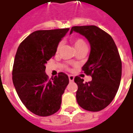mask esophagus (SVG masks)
Segmentation results:
<instances>
[{"label":"esophagus","instance_id":"34e87169","mask_svg":"<svg viewBox=\"0 0 133 133\" xmlns=\"http://www.w3.org/2000/svg\"><path fill=\"white\" fill-rule=\"evenodd\" d=\"M69 79L70 82H73L74 79V77L73 75H69Z\"/></svg>","mask_w":133,"mask_h":133}]
</instances>
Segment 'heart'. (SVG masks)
<instances>
[{
  "instance_id": "obj_1",
  "label": "heart",
  "mask_w": 133,
  "mask_h": 133,
  "mask_svg": "<svg viewBox=\"0 0 133 133\" xmlns=\"http://www.w3.org/2000/svg\"><path fill=\"white\" fill-rule=\"evenodd\" d=\"M73 43H74V47L75 49H77V51L78 49H79L81 48L82 47H85L87 46L86 42L84 41V39L81 38H76L73 39ZM61 47V44H59L57 45V47H56V51H59V49Z\"/></svg>"
}]
</instances>
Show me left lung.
<instances>
[{"instance_id":"left-lung-1","label":"left lung","mask_w":133,"mask_h":133,"mask_svg":"<svg viewBox=\"0 0 133 133\" xmlns=\"http://www.w3.org/2000/svg\"><path fill=\"white\" fill-rule=\"evenodd\" d=\"M73 31L84 36L91 51L82 71L92 79L84 82L74 77L78 86L76 94L78 104L84 110L98 112L113 100L119 88L122 76V62L115 41L110 34L95 26H73Z\"/></svg>"}]
</instances>
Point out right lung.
<instances>
[{
  "label": "right lung",
  "mask_w": 133,
  "mask_h": 133,
  "mask_svg": "<svg viewBox=\"0 0 133 133\" xmlns=\"http://www.w3.org/2000/svg\"><path fill=\"white\" fill-rule=\"evenodd\" d=\"M69 30L36 31L17 49L12 71L14 85L25 107L38 116L51 115L61 107L69 77L59 72L49 79L45 73V64L55 55L57 45Z\"/></svg>",
  "instance_id": "obj_1"
}]
</instances>
